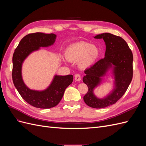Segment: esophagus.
<instances>
[{
  "label": "esophagus",
  "instance_id": "1",
  "mask_svg": "<svg viewBox=\"0 0 146 146\" xmlns=\"http://www.w3.org/2000/svg\"><path fill=\"white\" fill-rule=\"evenodd\" d=\"M75 80H76L77 82H79L81 80V76L80 74H76L75 75Z\"/></svg>",
  "mask_w": 146,
  "mask_h": 146
}]
</instances>
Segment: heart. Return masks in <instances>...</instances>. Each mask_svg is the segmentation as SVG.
Returning <instances> with one entry per match:
<instances>
[{
  "label": "heart",
  "instance_id": "1",
  "mask_svg": "<svg viewBox=\"0 0 146 146\" xmlns=\"http://www.w3.org/2000/svg\"><path fill=\"white\" fill-rule=\"evenodd\" d=\"M100 55L99 47L90 43L81 41L74 43L66 48L65 57L69 61L77 62L82 69H87L93 65Z\"/></svg>",
  "mask_w": 146,
  "mask_h": 146
}]
</instances>
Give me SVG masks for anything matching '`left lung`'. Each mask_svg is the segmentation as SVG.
Returning a JSON list of instances; mask_svg holds the SVG:
<instances>
[{"mask_svg": "<svg viewBox=\"0 0 146 146\" xmlns=\"http://www.w3.org/2000/svg\"><path fill=\"white\" fill-rule=\"evenodd\" d=\"M96 39H103L106 45L105 57L85 70L83 82L88 87L83 97L85 104L90 107L102 108L115 104L125 94L133 77L132 52L121 37L111 33H104L96 35ZM110 70L114 77L113 90L104 98H99L94 93L96 87L102 82Z\"/></svg>", "mask_w": 146, "mask_h": 146, "instance_id": "obj_1", "label": "left lung"}]
</instances>
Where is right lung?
Masks as SVG:
<instances>
[{
    "instance_id": "obj_1",
    "label": "right lung",
    "mask_w": 146,
    "mask_h": 146,
    "mask_svg": "<svg viewBox=\"0 0 146 146\" xmlns=\"http://www.w3.org/2000/svg\"><path fill=\"white\" fill-rule=\"evenodd\" d=\"M56 35L34 33L26 35L21 39L13 56L12 78L15 86L19 94L28 104L39 108H50L58 105L62 99L66 88L72 83L73 76H58L54 78L46 89L42 91L28 88L22 76V66L26 58L40 47L54 44Z\"/></svg>"
}]
</instances>
